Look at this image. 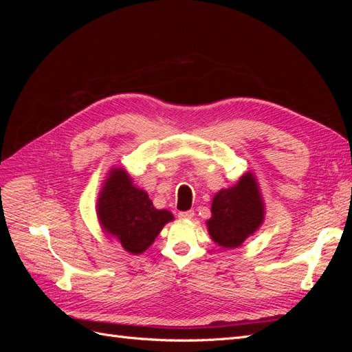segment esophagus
<instances>
[{
	"instance_id": "obj_1",
	"label": "esophagus",
	"mask_w": 352,
	"mask_h": 352,
	"mask_svg": "<svg viewBox=\"0 0 352 352\" xmlns=\"http://www.w3.org/2000/svg\"><path fill=\"white\" fill-rule=\"evenodd\" d=\"M194 216H195L194 210H188V211H180L179 212V219H182V220H192Z\"/></svg>"
}]
</instances>
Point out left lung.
Returning a JSON list of instances; mask_svg holds the SVG:
<instances>
[{"instance_id": "8db88e82", "label": "left lung", "mask_w": 352, "mask_h": 352, "mask_svg": "<svg viewBox=\"0 0 352 352\" xmlns=\"http://www.w3.org/2000/svg\"><path fill=\"white\" fill-rule=\"evenodd\" d=\"M264 214L265 204L257 177L248 172L212 198L211 217L206 221L208 235L221 248H238L260 229Z\"/></svg>"}]
</instances>
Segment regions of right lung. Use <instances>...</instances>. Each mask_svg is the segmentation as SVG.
Masks as SVG:
<instances>
[{
	"label": "right lung",
	"instance_id": "add662e5",
	"mask_svg": "<svg viewBox=\"0 0 352 352\" xmlns=\"http://www.w3.org/2000/svg\"><path fill=\"white\" fill-rule=\"evenodd\" d=\"M97 217L105 235L133 255L150 248L164 225L175 219L168 210H157L145 190L133 185L131 175L120 167L110 168L104 179Z\"/></svg>",
	"mask_w": 352,
	"mask_h": 352
}]
</instances>
